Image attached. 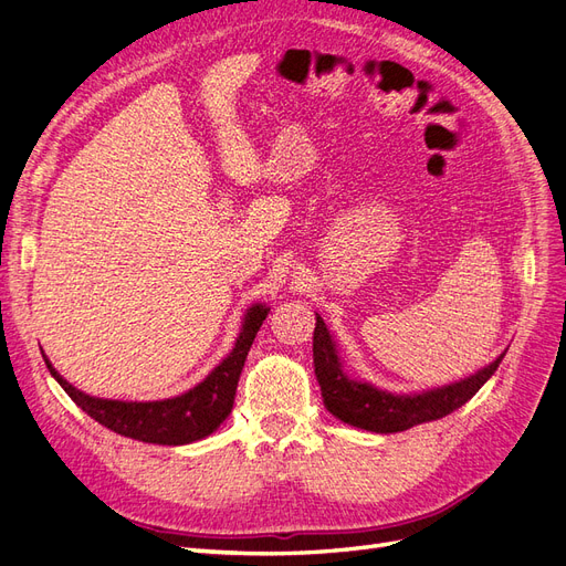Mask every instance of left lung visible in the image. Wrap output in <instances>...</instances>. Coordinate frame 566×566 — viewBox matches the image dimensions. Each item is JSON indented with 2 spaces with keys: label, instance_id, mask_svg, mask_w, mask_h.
I'll return each mask as SVG.
<instances>
[{
  "label": "left lung",
  "instance_id": "left-lung-1",
  "mask_svg": "<svg viewBox=\"0 0 566 566\" xmlns=\"http://www.w3.org/2000/svg\"><path fill=\"white\" fill-rule=\"evenodd\" d=\"M505 352L489 366L479 368L458 382L413 394H394L366 380L349 378L345 366H342L335 337L331 335L328 325L316 314L314 370L321 385L323 403L342 422L375 434L403 432L416 424L432 422L453 413V410L465 406L484 387V382L503 361Z\"/></svg>",
  "mask_w": 566,
  "mask_h": 566
}]
</instances>
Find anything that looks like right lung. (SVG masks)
Instances as JSON below:
<instances>
[{"label": "right lung", "instance_id": "add662e5", "mask_svg": "<svg viewBox=\"0 0 566 566\" xmlns=\"http://www.w3.org/2000/svg\"><path fill=\"white\" fill-rule=\"evenodd\" d=\"M266 316V304L256 302L248 306V312L241 321V333H238L235 345L227 354L224 361L196 387L179 394V397L160 401H119L90 397V394H84L67 382L63 375L51 366L44 352L42 356L49 373L54 375V380L65 389L67 397L98 424H104L108 430L136 441L160 443V447H184V443H193L210 437L212 432H217V427L229 418L248 352Z\"/></svg>", "mask_w": 566, "mask_h": 566}]
</instances>
